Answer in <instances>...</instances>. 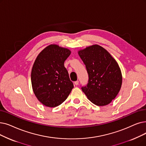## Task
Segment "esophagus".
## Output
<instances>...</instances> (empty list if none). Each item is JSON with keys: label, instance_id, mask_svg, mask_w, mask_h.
Segmentation results:
<instances>
[{"label": "esophagus", "instance_id": "1", "mask_svg": "<svg viewBox=\"0 0 146 146\" xmlns=\"http://www.w3.org/2000/svg\"><path fill=\"white\" fill-rule=\"evenodd\" d=\"M78 84H79V81H78V80L74 82V85H75L77 86Z\"/></svg>", "mask_w": 146, "mask_h": 146}]
</instances>
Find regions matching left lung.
Wrapping results in <instances>:
<instances>
[{"label": "left lung", "mask_w": 146, "mask_h": 146, "mask_svg": "<svg viewBox=\"0 0 146 146\" xmlns=\"http://www.w3.org/2000/svg\"><path fill=\"white\" fill-rule=\"evenodd\" d=\"M78 54L86 66L88 83L81 88L89 100L98 106L109 104L122 86L120 68L110 53L98 45L80 50Z\"/></svg>", "instance_id": "1"}]
</instances>
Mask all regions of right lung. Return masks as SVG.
<instances>
[{"mask_svg":"<svg viewBox=\"0 0 146 146\" xmlns=\"http://www.w3.org/2000/svg\"><path fill=\"white\" fill-rule=\"evenodd\" d=\"M70 54L67 48L50 45L37 56L31 70V85L36 97L45 106L60 105L74 87L64 65Z\"/></svg>","mask_w":146,"mask_h":146,"instance_id":"1","label":"right lung"}]
</instances>
